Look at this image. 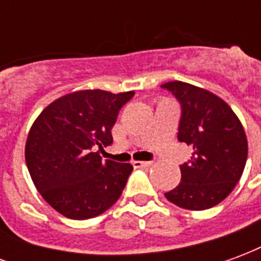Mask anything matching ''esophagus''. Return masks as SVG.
Segmentation results:
<instances>
[{
  "label": "esophagus",
  "instance_id": "obj_1",
  "mask_svg": "<svg viewBox=\"0 0 261 261\" xmlns=\"http://www.w3.org/2000/svg\"><path fill=\"white\" fill-rule=\"evenodd\" d=\"M152 165V162H144V161H133V166L136 169H140V168H149Z\"/></svg>",
  "mask_w": 261,
  "mask_h": 261
}]
</instances>
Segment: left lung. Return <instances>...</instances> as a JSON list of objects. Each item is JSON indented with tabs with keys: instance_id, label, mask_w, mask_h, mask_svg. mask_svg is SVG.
Returning a JSON list of instances; mask_svg holds the SVG:
<instances>
[{
	"instance_id": "1",
	"label": "left lung",
	"mask_w": 261,
	"mask_h": 261,
	"mask_svg": "<svg viewBox=\"0 0 261 261\" xmlns=\"http://www.w3.org/2000/svg\"><path fill=\"white\" fill-rule=\"evenodd\" d=\"M181 105L179 141L193 149L180 166V183L165 197L186 210H207L225 200L241 179L247 138L241 120L224 99L181 81L164 84Z\"/></svg>"
}]
</instances>
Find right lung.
<instances>
[{
    "label": "right lung",
    "instance_id": "1",
    "mask_svg": "<svg viewBox=\"0 0 261 261\" xmlns=\"http://www.w3.org/2000/svg\"><path fill=\"white\" fill-rule=\"evenodd\" d=\"M133 95L102 89L71 92L33 121L25 145L26 165L37 192L61 215L93 218L121 196L133 166L103 161L100 151L113 142L110 130Z\"/></svg>",
    "mask_w": 261,
    "mask_h": 261
}]
</instances>
